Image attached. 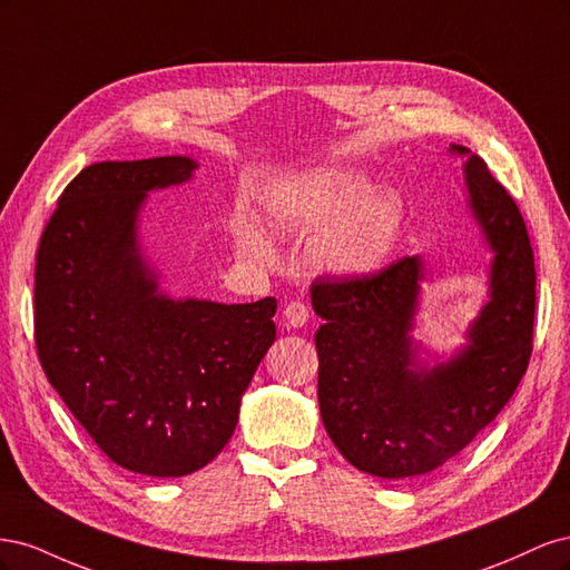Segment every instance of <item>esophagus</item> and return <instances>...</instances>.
Returning <instances> with one entry per match:
<instances>
[{
    "label": "esophagus",
    "mask_w": 570,
    "mask_h": 570,
    "mask_svg": "<svg viewBox=\"0 0 570 570\" xmlns=\"http://www.w3.org/2000/svg\"><path fill=\"white\" fill-rule=\"evenodd\" d=\"M287 327H302L308 321V306L304 302H289L283 312Z\"/></svg>",
    "instance_id": "34e87169"
}]
</instances>
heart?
<instances>
[{
  "label": "heart",
  "mask_w": 570,
  "mask_h": 570,
  "mask_svg": "<svg viewBox=\"0 0 570 570\" xmlns=\"http://www.w3.org/2000/svg\"><path fill=\"white\" fill-rule=\"evenodd\" d=\"M268 218L287 235H313L312 258L335 275L358 278L381 268L400 243L404 206L400 197L375 189L350 170H321L281 187L268 202ZM245 254H271L266 235L249 218L235 228Z\"/></svg>",
  "instance_id": "b5f03b06"
}]
</instances>
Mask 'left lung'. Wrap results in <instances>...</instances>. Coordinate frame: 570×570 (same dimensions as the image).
I'll use <instances>...</instances> for the list:
<instances>
[{
	"label": "left lung",
	"instance_id": "8db88e82",
	"mask_svg": "<svg viewBox=\"0 0 570 570\" xmlns=\"http://www.w3.org/2000/svg\"><path fill=\"white\" fill-rule=\"evenodd\" d=\"M452 151L469 154L461 145ZM463 174L494 258L490 302L454 358L425 368L413 347L421 256L312 285L323 318L316 331L323 425L354 469L377 478H416L456 456L511 400L532 354L534 258L523 216L475 154Z\"/></svg>",
	"mask_w": 570,
	"mask_h": 570
}]
</instances>
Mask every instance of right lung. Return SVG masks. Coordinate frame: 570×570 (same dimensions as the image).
<instances>
[{
	"mask_svg": "<svg viewBox=\"0 0 570 570\" xmlns=\"http://www.w3.org/2000/svg\"><path fill=\"white\" fill-rule=\"evenodd\" d=\"M187 157L101 161L66 185L36 264V344L49 385L120 469L180 478L228 444L275 340V299H170L137 245L147 193Z\"/></svg>",
	"mask_w": 570,
	"mask_h": 570,
	"instance_id": "1",
	"label": "right lung"
}]
</instances>
